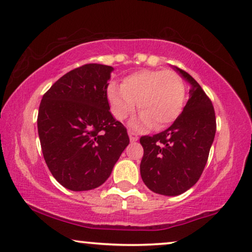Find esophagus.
I'll return each mask as SVG.
<instances>
[{
	"instance_id": "1",
	"label": "esophagus",
	"mask_w": 252,
	"mask_h": 252,
	"mask_svg": "<svg viewBox=\"0 0 252 252\" xmlns=\"http://www.w3.org/2000/svg\"><path fill=\"white\" fill-rule=\"evenodd\" d=\"M128 135H129L130 142H135V141H137V139H139L136 134L134 133V132H132V130H128Z\"/></svg>"
}]
</instances>
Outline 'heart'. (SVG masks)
Here are the masks:
<instances>
[{
	"label": "heart",
	"instance_id": "obj_1",
	"mask_svg": "<svg viewBox=\"0 0 252 252\" xmlns=\"http://www.w3.org/2000/svg\"><path fill=\"white\" fill-rule=\"evenodd\" d=\"M110 109L117 120H125L137 109L141 116L134 123L140 128L163 129L180 116L186 87L177 72L142 70L124 78L122 86L110 84L106 91Z\"/></svg>",
	"mask_w": 252,
	"mask_h": 252
}]
</instances>
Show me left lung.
<instances>
[{"mask_svg":"<svg viewBox=\"0 0 252 252\" xmlns=\"http://www.w3.org/2000/svg\"><path fill=\"white\" fill-rule=\"evenodd\" d=\"M190 86L184 111L163 132L141 136L143 157L141 178L156 194L177 196L201 178L216 135V113L211 99L198 82L175 67Z\"/></svg>","mask_w":252,"mask_h":252,"instance_id":"obj_1","label":"left lung"}]
</instances>
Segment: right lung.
<instances>
[{"mask_svg":"<svg viewBox=\"0 0 252 252\" xmlns=\"http://www.w3.org/2000/svg\"><path fill=\"white\" fill-rule=\"evenodd\" d=\"M112 66L86 64L58 79L43 95L37 132L54 178L73 191L104 184L128 146L126 127L113 118L106 96Z\"/></svg>","mask_w":252,"mask_h":252,"instance_id":"obj_1","label":"right lung"}]
</instances>
